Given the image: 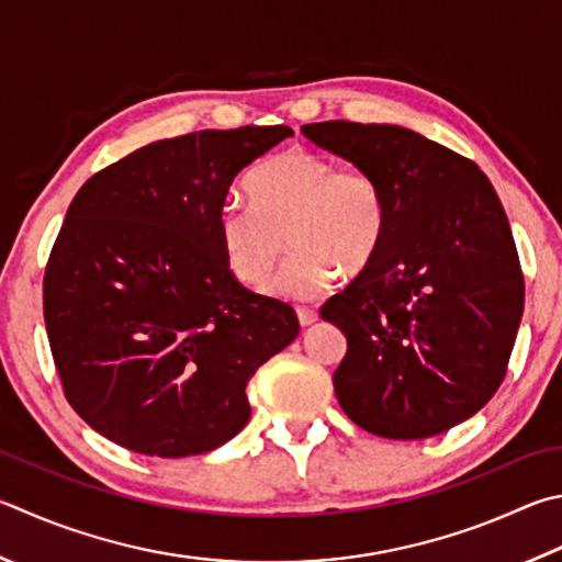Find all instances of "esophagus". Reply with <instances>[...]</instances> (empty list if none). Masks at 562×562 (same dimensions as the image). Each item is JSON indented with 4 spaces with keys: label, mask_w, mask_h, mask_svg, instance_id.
Segmentation results:
<instances>
[{
    "label": "esophagus",
    "mask_w": 562,
    "mask_h": 562,
    "mask_svg": "<svg viewBox=\"0 0 562 562\" xmlns=\"http://www.w3.org/2000/svg\"><path fill=\"white\" fill-rule=\"evenodd\" d=\"M297 319H300L302 326H312L316 319H319V314H316L314 310L302 307V310H297Z\"/></svg>",
    "instance_id": "34e87169"
}]
</instances>
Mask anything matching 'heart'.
<instances>
[{"label": "heart", "instance_id": "b5f03b06", "mask_svg": "<svg viewBox=\"0 0 562 562\" xmlns=\"http://www.w3.org/2000/svg\"><path fill=\"white\" fill-rule=\"evenodd\" d=\"M250 203L226 201L216 216L223 258L240 282L268 280L284 250L292 258L268 284L278 300L312 302L346 274H359L379 255L391 206L369 169L336 167L310 149H290L252 171Z\"/></svg>", "mask_w": 562, "mask_h": 562}]
</instances>
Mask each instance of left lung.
I'll list each match as a JSON object with an SVG mask.
<instances>
[{
  "instance_id": "8db88e82",
  "label": "left lung",
  "mask_w": 562,
  "mask_h": 562,
  "mask_svg": "<svg viewBox=\"0 0 562 562\" xmlns=\"http://www.w3.org/2000/svg\"><path fill=\"white\" fill-rule=\"evenodd\" d=\"M316 147L373 171L391 206L375 260L322 307L346 336L334 391L387 440L464 423L498 391L524 314V274L492 181L397 125L314 122Z\"/></svg>"
}]
</instances>
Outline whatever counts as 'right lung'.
I'll return each mask as SVG.
<instances>
[{"instance_id":"right-lung-1","label":"right lung","mask_w":562,"mask_h":562,"mask_svg":"<svg viewBox=\"0 0 562 562\" xmlns=\"http://www.w3.org/2000/svg\"><path fill=\"white\" fill-rule=\"evenodd\" d=\"M292 130H201L90 177L44 274L50 353L74 411L149 457L203 454L246 427L252 373L300 334L290 304L243 288L216 216L238 171Z\"/></svg>"}]
</instances>
